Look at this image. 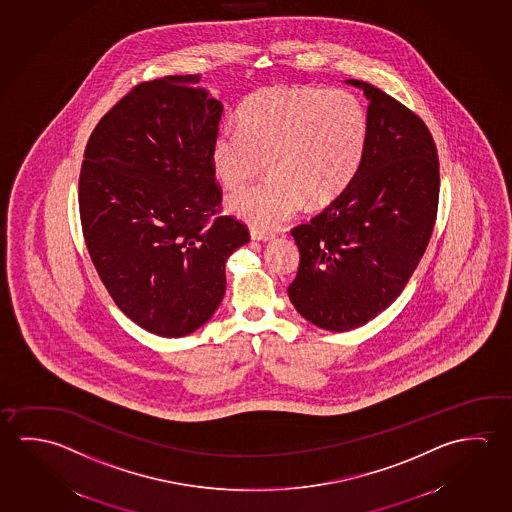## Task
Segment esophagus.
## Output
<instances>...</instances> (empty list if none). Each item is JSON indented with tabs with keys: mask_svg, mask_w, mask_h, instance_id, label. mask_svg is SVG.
<instances>
[{
	"mask_svg": "<svg viewBox=\"0 0 512 512\" xmlns=\"http://www.w3.org/2000/svg\"><path fill=\"white\" fill-rule=\"evenodd\" d=\"M250 237H252V241H271L275 235L269 234V232H262V230H255L252 228V232H250Z\"/></svg>",
	"mask_w": 512,
	"mask_h": 512,
	"instance_id": "1",
	"label": "esophagus"
}]
</instances>
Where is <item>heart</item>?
I'll return each instance as SVG.
<instances>
[{"label": "heart", "instance_id": "heart-1", "mask_svg": "<svg viewBox=\"0 0 512 512\" xmlns=\"http://www.w3.org/2000/svg\"><path fill=\"white\" fill-rule=\"evenodd\" d=\"M239 130H221L210 164L219 184L235 189L266 168L269 178L228 198L235 218L271 230L307 203L337 200L361 168L368 144V112L344 89L264 87L237 112Z\"/></svg>", "mask_w": 512, "mask_h": 512}]
</instances>
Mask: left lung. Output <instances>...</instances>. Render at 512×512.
<instances>
[{
  "mask_svg": "<svg viewBox=\"0 0 512 512\" xmlns=\"http://www.w3.org/2000/svg\"><path fill=\"white\" fill-rule=\"evenodd\" d=\"M368 144L352 184L310 223L293 228L300 266L287 287L312 325L348 332L402 294L434 230L439 160L423 119L362 80Z\"/></svg>",
  "mask_w": 512,
  "mask_h": 512,
  "instance_id": "left-lung-1",
  "label": "left lung"
}]
</instances>
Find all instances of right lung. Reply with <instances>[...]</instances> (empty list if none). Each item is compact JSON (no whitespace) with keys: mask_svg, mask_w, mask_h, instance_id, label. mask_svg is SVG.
<instances>
[{"mask_svg":"<svg viewBox=\"0 0 512 512\" xmlns=\"http://www.w3.org/2000/svg\"><path fill=\"white\" fill-rule=\"evenodd\" d=\"M200 75L135 85L100 119L85 146L78 203L101 282L151 334L182 337L223 300L228 257L248 228L219 216L210 164L223 103Z\"/></svg>","mask_w":512,"mask_h":512,"instance_id":"obj_1","label":"right lung"}]
</instances>
